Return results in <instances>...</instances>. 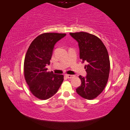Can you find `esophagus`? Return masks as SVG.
I'll return each instance as SVG.
<instances>
[{"label": "esophagus", "instance_id": "34e87169", "mask_svg": "<svg viewBox=\"0 0 130 130\" xmlns=\"http://www.w3.org/2000/svg\"><path fill=\"white\" fill-rule=\"evenodd\" d=\"M65 76L67 77L68 79H72V78H73V77L75 76L72 75H65Z\"/></svg>", "mask_w": 130, "mask_h": 130}]
</instances>
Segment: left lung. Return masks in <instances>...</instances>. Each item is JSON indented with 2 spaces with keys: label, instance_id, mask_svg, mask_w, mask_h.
I'll use <instances>...</instances> for the list:
<instances>
[{
  "label": "left lung",
  "instance_id": "obj_1",
  "mask_svg": "<svg viewBox=\"0 0 130 130\" xmlns=\"http://www.w3.org/2000/svg\"><path fill=\"white\" fill-rule=\"evenodd\" d=\"M69 34L78 42L82 62L88 63L85 66L87 75L85 77L79 76L82 84L76 92L86 99H94L103 92L108 79L110 64L107 50L94 35L86 32Z\"/></svg>",
  "mask_w": 130,
  "mask_h": 130
}]
</instances>
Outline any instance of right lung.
<instances>
[{"instance_id": "1", "label": "right lung", "mask_w": 130, "mask_h": 130, "mask_svg": "<svg viewBox=\"0 0 130 130\" xmlns=\"http://www.w3.org/2000/svg\"><path fill=\"white\" fill-rule=\"evenodd\" d=\"M66 34L46 32L40 34L32 41L27 51L24 62V74L29 90L41 100L54 96L63 80V75L48 72L56 42Z\"/></svg>"}]
</instances>
